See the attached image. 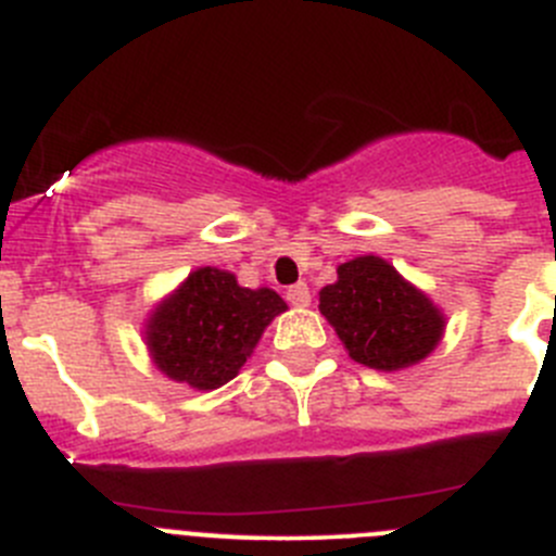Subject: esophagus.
<instances>
[{"instance_id": "esophagus-1", "label": "esophagus", "mask_w": 556, "mask_h": 556, "mask_svg": "<svg viewBox=\"0 0 556 556\" xmlns=\"http://www.w3.org/2000/svg\"><path fill=\"white\" fill-rule=\"evenodd\" d=\"M287 300L294 305V308H305V305H311L308 283H294V287H289L287 289Z\"/></svg>"}]
</instances>
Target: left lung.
Here are the masks:
<instances>
[{
    "instance_id": "8db88e82",
    "label": "left lung",
    "mask_w": 556,
    "mask_h": 556,
    "mask_svg": "<svg viewBox=\"0 0 556 556\" xmlns=\"http://www.w3.org/2000/svg\"><path fill=\"white\" fill-rule=\"evenodd\" d=\"M319 311L349 357L377 371L415 366L445 332L442 311L379 256L341 264L338 281L319 292Z\"/></svg>"
}]
</instances>
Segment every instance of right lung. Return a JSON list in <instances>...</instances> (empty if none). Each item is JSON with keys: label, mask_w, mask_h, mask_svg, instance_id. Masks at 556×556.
<instances>
[{"label": "right lung", "mask_w": 556, "mask_h": 556, "mask_svg": "<svg viewBox=\"0 0 556 556\" xmlns=\"http://www.w3.org/2000/svg\"><path fill=\"white\" fill-rule=\"evenodd\" d=\"M287 311L273 289H245L218 267H199L147 319V349L174 382L215 390L235 379L264 327Z\"/></svg>", "instance_id": "add662e5"}]
</instances>
